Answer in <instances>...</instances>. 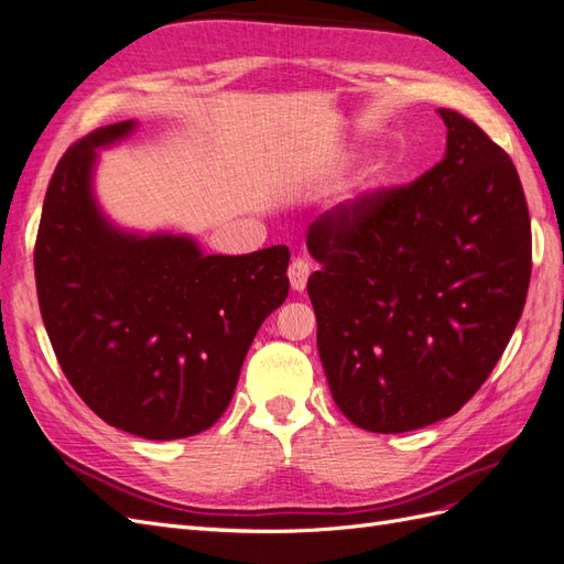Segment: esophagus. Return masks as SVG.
Wrapping results in <instances>:
<instances>
[{
    "label": "esophagus",
    "mask_w": 564,
    "mask_h": 564,
    "mask_svg": "<svg viewBox=\"0 0 564 564\" xmlns=\"http://www.w3.org/2000/svg\"><path fill=\"white\" fill-rule=\"evenodd\" d=\"M311 270H313L311 261L303 259V256H296V259L292 261V265H289V282H292L294 292H303L305 284H308Z\"/></svg>",
    "instance_id": "34e87169"
}]
</instances>
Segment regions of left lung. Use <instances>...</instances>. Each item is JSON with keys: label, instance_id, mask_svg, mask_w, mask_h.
<instances>
[{"label": "left lung", "instance_id": "obj_1", "mask_svg": "<svg viewBox=\"0 0 564 564\" xmlns=\"http://www.w3.org/2000/svg\"><path fill=\"white\" fill-rule=\"evenodd\" d=\"M437 112L447 152L431 172L308 228L319 360L340 412L371 433L456 414L497 367L532 275L516 164L468 117Z\"/></svg>", "mask_w": 564, "mask_h": 564}]
</instances>
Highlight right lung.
<instances>
[{"label": "right lung", "mask_w": 564, "mask_h": 564, "mask_svg": "<svg viewBox=\"0 0 564 564\" xmlns=\"http://www.w3.org/2000/svg\"><path fill=\"white\" fill-rule=\"evenodd\" d=\"M65 150L35 242L44 327L63 373L96 416L145 440L191 437L226 412L251 340L289 294V249L204 256L185 235L115 228L94 199L96 148Z\"/></svg>", "instance_id": "add662e5"}]
</instances>
